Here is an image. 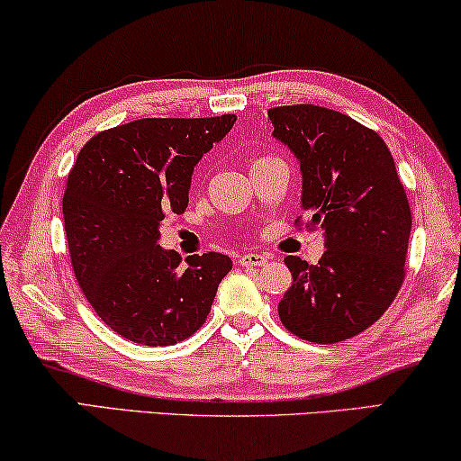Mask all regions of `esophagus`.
Returning a JSON list of instances; mask_svg holds the SVG:
<instances>
[{"label": "esophagus", "mask_w": 461, "mask_h": 461, "mask_svg": "<svg viewBox=\"0 0 461 461\" xmlns=\"http://www.w3.org/2000/svg\"><path fill=\"white\" fill-rule=\"evenodd\" d=\"M269 258L265 255H258V252H249V255H242L238 258V263L242 267H265Z\"/></svg>", "instance_id": "1"}]
</instances>
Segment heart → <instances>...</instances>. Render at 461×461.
Returning a JSON list of instances; mask_svg holds the SVG:
<instances>
[{
	"label": "heart",
	"instance_id": "obj_1",
	"mask_svg": "<svg viewBox=\"0 0 461 461\" xmlns=\"http://www.w3.org/2000/svg\"><path fill=\"white\" fill-rule=\"evenodd\" d=\"M263 158H265V157H263ZM263 158H257V160H255V163H258V160H263ZM255 163H252V165H255Z\"/></svg>",
	"mask_w": 461,
	"mask_h": 461
}]
</instances>
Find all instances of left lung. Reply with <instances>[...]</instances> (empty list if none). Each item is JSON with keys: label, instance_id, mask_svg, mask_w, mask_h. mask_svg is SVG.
I'll use <instances>...</instances> for the list:
<instances>
[{"label": "left lung", "instance_id": "obj_1", "mask_svg": "<svg viewBox=\"0 0 461 461\" xmlns=\"http://www.w3.org/2000/svg\"><path fill=\"white\" fill-rule=\"evenodd\" d=\"M274 138L301 163L307 228L323 230L317 265L286 257L293 286L277 304L303 340L353 339L391 307L405 277L411 211L384 140L336 110L296 104L267 110Z\"/></svg>", "mask_w": 461, "mask_h": 461}]
</instances>
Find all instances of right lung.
<instances>
[{"label":"right lung","instance_id":"obj_1","mask_svg":"<svg viewBox=\"0 0 461 461\" xmlns=\"http://www.w3.org/2000/svg\"><path fill=\"white\" fill-rule=\"evenodd\" d=\"M236 114L140 119L87 141L62 198L70 263L102 321L146 347H168L203 326L219 282L221 252L185 258L158 246L165 215L187 206L198 160L221 141Z\"/></svg>","mask_w":461,"mask_h":461}]
</instances>
